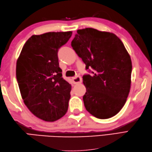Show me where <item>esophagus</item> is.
Here are the masks:
<instances>
[{"label":"esophagus","mask_w":152,"mask_h":152,"mask_svg":"<svg viewBox=\"0 0 152 152\" xmlns=\"http://www.w3.org/2000/svg\"><path fill=\"white\" fill-rule=\"evenodd\" d=\"M72 81H73L74 84H78V83H82V79L81 78V76H77L76 77H74V78H72Z\"/></svg>","instance_id":"obj_1"}]
</instances>
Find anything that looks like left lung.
Segmentation results:
<instances>
[{"mask_svg":"<svg viewBox=\"0 0 152 152\" xmlns=\"http://www.w3.org/2000/svg\"><path fill=\"white\" fill-rule=\"evenodd\" d=\"M71 46L92 74L83 76L86 109L99 119L114 116L131 88L132 63L124 44L114 34L86 28L77 31Z\"/></svg>","mask_w":152,"mask_h":152,"instance_id":"8db88e82","label":"left lung"}]
</instances>
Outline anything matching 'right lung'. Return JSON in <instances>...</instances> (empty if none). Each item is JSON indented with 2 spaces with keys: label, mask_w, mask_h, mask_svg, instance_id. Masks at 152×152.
I'll return each instance as SVG.
<instances>
[{
  "label": "right lung",
  "mask_w": 152,
  "mask_h": 152,
  "mask_svg": "<svg viewBox=\"0 0 152 152\" xmlns=\"http://www.w3.org/2000/svg\"><path fill=\"white\" fill-rule=\"evenodd\" d=\"M72 32L33 35L23 47L16 64V78L23 100L33 114L55 121L67 112L71 86L62 77L58 51Z\"/></svg>",
  "instance_id": "1"
}]
</instances>
